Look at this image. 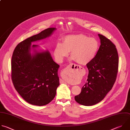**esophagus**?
<instances>
[{"mask_svg":"<svg viewBox=\"0 0 130 130\" xmlns=\"http://www.w3.org/2000/svg\"><path fill=\"white\" fill-rule=\"evenodd\" d=\"M76 67H77V66L76 65L73 64H70L68 65L67 66L66 68L65 69V71H68L69 70L72 69H75ZM60 82H61V83H66V82L64 80H62V79Z\"/></svg>","mask_w":130,"mask_h":130,"instance_id":"esophagus-1","label":"esophagus"}]
</instances>
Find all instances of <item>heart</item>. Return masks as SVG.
<instances>
[{
  "instance_id": "obj_1",
  "label": "heart",
  "mask_w": 130,
  "mask_h": 130,
  "mask_svg": "<svg viewBox=\"0 0 130 130\" xmlns=\"http://www.w3.org/2000/svg\"><path fill=\"white\" fill-rule=\"evenodd\" d=\"M99 43L94 38H89L82 34L70 35L64 38L63 43L59 42L54 50V55L58 62H62L69 55L77 63L86 65L95 56Z\"/></svg>"
}]
</instances>
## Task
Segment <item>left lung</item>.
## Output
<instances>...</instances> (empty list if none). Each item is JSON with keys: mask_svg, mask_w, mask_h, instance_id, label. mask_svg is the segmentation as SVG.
I'll return each mask as SVG.
<instances>
[{"mask_svg": "<svg viewBox=\"0 0 130 130\" xmlns=\"http://www.w3.org/2000/svg\"><path fill=\"white\" fill-rule=\"evenodd\" d=\"M101 45L95 57L88 64L87 82L75 101L84 106H92L102 101L112 89L118 68V55L115 45L104 36L98 34Z\"/></svg>", "mask_w": 130, "mask_h": 130, "instance_id": "8db88e82", "label": "left lung"}]
</instances>
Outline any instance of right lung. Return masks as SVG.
I'll return each mask as SVG.
<instances>
[{"label":"right lung","instance_id":"1","mask_svg":"<svg viewBox=\"0 0 130 130\" xmlns=\"http://www.w3.org/2000/svg\"><path fill=\"white\" fill-rule=\"evenodd\" d=\"M56 29L48 28L27 38L19 43L13 54L11 76L14 87L26 102L33 105L44 106L54 99L60 85V66L48 51L38 52L36 49L38 45H31V43L49 37Z\"/></svg>","mask_w":130,"mask_h":130}]
</instances>
